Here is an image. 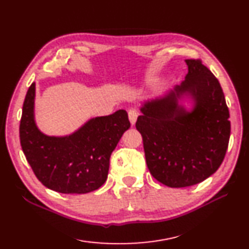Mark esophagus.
I'll return each instance as SVG.
<instances>
[{"instance_id": "1", "label": "esophagus", "mask_w": 249, "mask_h": 249, "mask_svg": "<svg viewBox=\"0 0 249 249\" xmlns=\"http://www.w3.org/2000/svg\"><path fill=\"white\" fill-rule=\"evenodd\" d=\"M138 117H139V111L137 109H135V108H131V109L128 110V118H129V121L132 125H135Z\"/></svg>"}]
</instances>
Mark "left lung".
Listing matches in <instances>:
<instances>
[{
    "mask_svg": "<svg viewBox=\"0 0 249 249\" xmlns=\"http://www.w3.org/2000/svg\"><path fill=\"white\" fill-rule=\"evenodd\" d=\"M186 63L188 73L176 91L193 94L194 110L178 106L171 93L148 102L136 122L150 174L176 188L195 185L214 174L231 137L229 110L218 79L200 59Z\"/></svg>",
    "mask_w": 249,
    "mask_h": 249,
    "instance_id": "1",
    "label": "left lung"
}]
</instances>
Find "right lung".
Returning <instances> with one entry per match:
<instances>
[{
  "instance_id": "add662e5",
  "label": "right lung",
  "mask_w": 249,
  "mask_h": 249,
  "mask_svg": "<svg viewBox=\"0 0 249 249\" xmlns=\"http://www.w3.org/2000/svg\"><path fill=\"white\" fill-rule=\"evenodd\" d=\"M35 83L24 100L20 142L26 160L44 186L62 194H87L105 183L109 159L130 127L127 112L91 119L73 135L47 137L34 121Z\"/></svg>"
}]
</instances>
